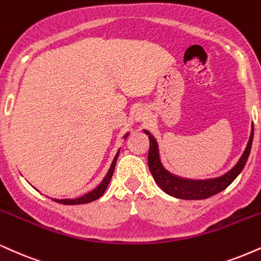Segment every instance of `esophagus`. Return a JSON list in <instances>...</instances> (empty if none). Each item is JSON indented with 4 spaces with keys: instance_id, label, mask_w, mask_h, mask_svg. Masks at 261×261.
Wrapping results in <instances>:
<instances>
[{
    "instance_id": "34e87169",
    "label": "esophagus",
    "mask_w": 261,
    "mask_h": 261,
    "mask_svg": "<svg viewBox=\"0 0 261 261\" xmlns=\"http://www.w3.org/2000/svg\"><path fill=\"white\" fill-rule=\"evenodd\" d=\"M147 117H148V111H147L146 108H137L136 111H135V120H136L137 122H141L143 121L144 119H147Z\"/></svg>"
}]
</instances>
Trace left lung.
<instances>
[{
  "label": "left lung",
  "mask_w": 261,
  "mask_h": 261,
  "mask_svg": "<svg viewBox=\"0 0 261 261\" xmlns=\"http://www.w3.org/2000/svg\"><path fill=\"white\" fill-rule=\"evenodd\" d=\"M143 131L144 134L148 135L149 139L148 168L149 171L152 172V176L156 182V185L165 193H168L171 197H175V198L197 200L206 199L224 191L241 174V171L243 170L244 165H246L248 161V156L250 154V149H252L254 125L252 124V131H250L249 141H248L246 149L242 153L241 158L238 159V162L234 164L233 168L230 169L227 172H225L221 176L205 178V180H194V178L181 177L169 171L162 163L161 153H159V144L156 142L155 137L148 130Z\"/></svg>",
  "instance_id": "obj_1"
}]
</instances>
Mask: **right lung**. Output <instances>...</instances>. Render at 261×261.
I'll use <instances>...</instances> for the list:
<instances>
[{"label":"right lung","mask_w":261,"mask_h":261,"mask_svg":"<svg viewBox=\"0 0 261 261\" xmlns=\"http://www.w3.org/2000/svg\"><path fill=\"white\" fill-rule=\"evenodd\" d=\"M128 134H125V136L122 137L124 140L127 139ZM119 152H120V148L118 149L117 154H115L114 159H113L112 164H111V168H109L108 172L106 174L105 178H103L102 181H100V184L97 186L96 188H93L92 191H90V192H87L86 194H84V196L81 197H77V198H74V199H70V198H67V199H56V198H52L55 202H58L61 204H65V205H75V204H86V203H90V202H93V200L98 199L100 196H102L103 193H105V191L107 190V187H108L109 182H111V178L113 176V172H114V168H115V163H117V159H118V155H119Z\"/></svg>","instance_id":"1"}]
</instances>
